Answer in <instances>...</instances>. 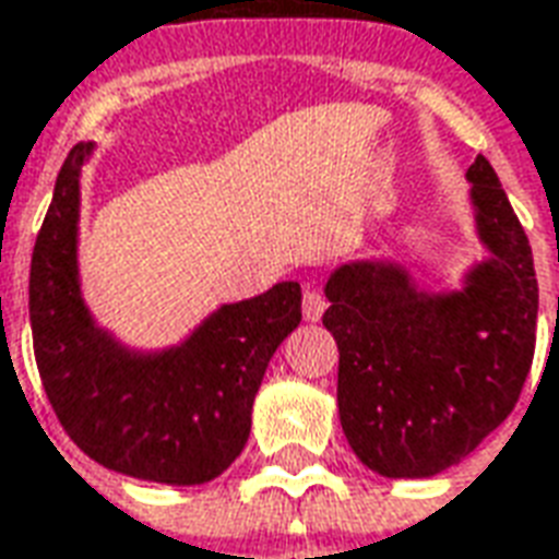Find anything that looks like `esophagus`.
<instances>
[{
  "label": "esophagus",
  "mask_w": 559,
  "mask_h": 559,
  "mask_svg": "<svg viewBox=\"0 0 559 559\" xmlns=\"http://www.w3.org/2000/svg\"><path fill=\"white\" fill-rule=\"evenodd\" d=\"M328 312V300L319 292H304V319L307 321H321V316Z\"/></svg>",
  "instance_id": "obj_1"
}]
</instances>
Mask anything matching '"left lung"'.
<instances>
[{
    "instance_id": "left-lung-1",
    "label": "left lung",
    "mask_w": 559,
    "mask_h": 559,
    "mask_svg": "<svg viewBox=\"0 0 559 559\" xmlns=\"http://www.w3.org/2000/svg\"><path fill=\"white\" fill-rule=\"evenodd\" d=\"M464 178L488 255L459 288L431 292L393 259L345 262L324 285L342 431L354 455L390 479H426L471 455L512 414L533 364L531 243L483 154Z\"/></svg>"
}]
</instances>
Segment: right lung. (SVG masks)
I'll list each match as a JSON object with an SVG mask.
<instances>
[{
    "label": "right lung",
    "mask_w": 559,
    "mask_h": 559,
    "mask_svg": "<svg viewBox=\"0 0 559 559\" xmlns=\"http://www.w3.org/2000/svg\"><path fill=\"white\" fill-rule=\"evenodd\" d=\"M95 142L73 145L32 252L28 321L40 381L80 450L163 486L217 479L250 438L264 369L300 324V285L223 304L169 348H133L100 328L80 280V178Z\"/></svg>",
    "instance_id": "1"
}]
</instances>
